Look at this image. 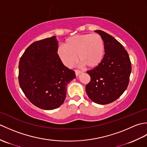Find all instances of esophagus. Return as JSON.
I'll list each match as a JSON object with an SVG mask.
<instances>
[{
    "label": "esophagus",
    "instance_id": "esophagus-1",
    "mask_svg": "<svg viewBox=\"0 0 147 147\" xmlns=\"http://www.w3.org/2000/svg\"><path fill=\"white\" fill-rule=\"evenodd\" d=\"M74 71H75V74H76V76H78L79 74H80L81 73H83V71H79V70H75Z\"/></svg>",
    "mask_w": 147,
    "mask_h": 147
}]
</instances>
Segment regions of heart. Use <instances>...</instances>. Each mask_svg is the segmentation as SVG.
Returning <instances> with one entry per match:
<instances>
[{
  "instance_id": "obj_1",
  "label": "heart",
  "mask_w": 147,
  "mask_h": 147,
  "mask_svg": "<svg viewBox=\"0 0 147 147\" xmlns=\"http://www.w3.org/2000/svg\"><path fill=\"white\" fill-rule=\"evenodd\" d=\"M57 53L65 65L71 67L78 60L87 68H95L102 63L105 55V45L101 36L87 33L77 35L65 40L64 47H59Z\"/></svg>"
}]
</instances>
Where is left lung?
<instances>
[{"instance_id":"obj_1","label":"left lung","mask_w":147,"mask_h":147,"mask_svg":"<svg viewBox=\"0 0 147 147\" xmlns=\"http://www.w3.org/2000/svg\"><path fill=\"white\" fill-rule=\"evenodd\" d=\"M104 40L105 55L98 66L86 72L91 78L86 86L88 97L98 104L115 101L129 84L131 64L123 46L113 36L102 30H95Z\"/></svg>"}]
</instances>
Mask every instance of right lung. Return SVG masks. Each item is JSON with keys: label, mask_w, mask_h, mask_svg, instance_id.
I'll list each match as a JSON object with an SVG mask.
<instances>
[{"label": "right lung", "mask_w": 147, "mask_h": 147, "mask_svg": "<svg viewBox=\"0 0 147 147\" xmlns=\"http://www.w3.org/2000/svg\"><path fill=\"white\" fill-rule=\"evenodd\" d=\"M56 36L32 43L19 63V83L28 99L44 110L57 109L66 96L67 85L76 78L57 53Z\"/></svg>", "instance_id": "obj_1"}]
</instances>
